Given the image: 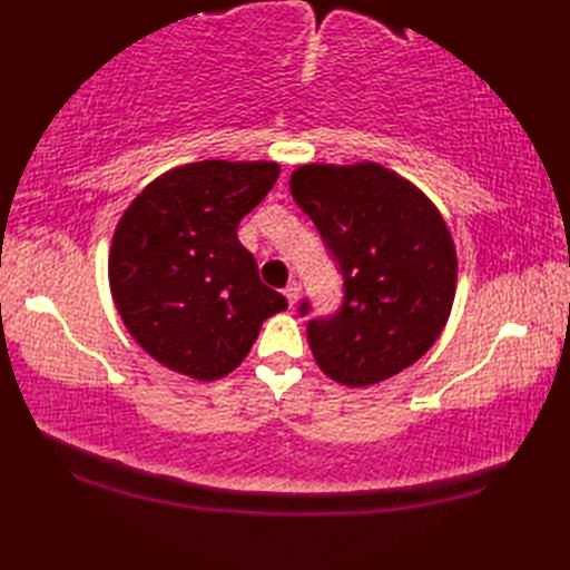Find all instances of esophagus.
<instances>
[{
	"label": "esophagus",
	"mask_w": 570,
	"mask_h": 570,
	"mask_svg": "<svg viewBox=\"0 0 570 570\" xmlns=\"http://www.w3.org/2000/svg\"><path fill=\"white\" fill-rule=\"evenodd\" d=\"M284 296L288 298V306H296V301H298V284L296 282H288L286 284V288H284Z\"/></svg>",
	"instance_id": "esophagus-1"
}]
</instances>
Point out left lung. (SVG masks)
I'll list each match as a JSON object with an SVG mask.
<instances>
[{
  "label": "left lung",
  "instance_id": "obj_1",
  "mask_svg": "<svg viewBox=\"0 0 570 570\" xmlns=\"http://www.w3.org/2000/svg\"><path fill=\"white\" fill-rule=\"evenodd\" d=\"M288 186L343 272L341 311L308 321L318 367L345 386H370L414 365L455 298V245L439 208L372 161L298 166Z\"/></svg>",
  "mask_w": 570,
  "mask_h": 570
}]
</instances>
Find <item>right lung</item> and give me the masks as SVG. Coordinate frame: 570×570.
<instances>
[{"instance_id": "1", "label": "right lung", "mask_w": 570, "mask_h": 570, "mask_svg": "<svg viewBox=\"0 0 570 570\" xmlns=\"http://www.w3.org/2000/svg\"><path fill=\"white\" fill-rule=\"evenodd\" d=\"M276 161H196L154 178L119 217L110 292L129 335L186 377L213 382L247 357L286 298L259 282L237 225L278 178Z\"/></svg>"}]
</instances>
